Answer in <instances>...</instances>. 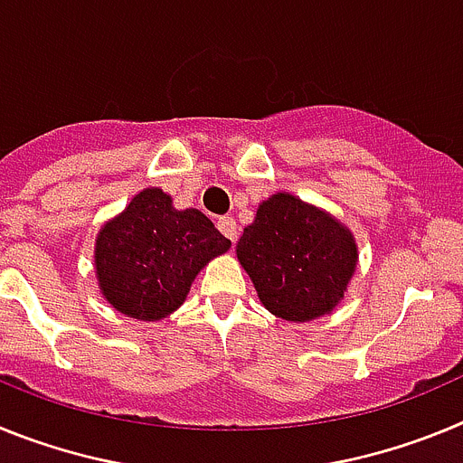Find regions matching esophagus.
I'll return each instance as SVG.
<instances>
[{
    "mask_svg": "<svg viewBox=\"0 0 463 463\" xmlns=\"http://www.w3.org/2000/svg\"><path fill=\"white\" fill-rule=\"evenodd\" d=\"M218 229L222 232L224 236H227L229 241H232V243H234L236 236H239V224H236L234 218H229V215H227V218L218 220Z\"/></svg>",
    "mask_w": 463,
    "mask_h": 463,
    "instance_id": "1",
    "label": "esophagus"
}]
</instances>
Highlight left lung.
<instances>
[{"instance_id": "left-lung-1", "label": "left lung", "mask_w": 463, "mask_h": 463, "mask_svg": "<svg viewBox=\"0 0 463 463\" xmlns=\"http://www.w3.org/2000/svg\"><path fill=\"white\" fill-rule=\"evenodd\" d=\"M236 257L267 310L289 322L331 313L357 267L353 232L329 213L278 192L243 229Z\"/></svg>"}]
</instances>
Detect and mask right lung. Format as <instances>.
I'll use <instances>...</instances> for the list:
<instances>
[{
    "label": "right lung",
    "instance_id": "1",
    "mask_svg": "<svg viewBox=\"0 0 463 463\" xmlns=\"http://www.w3.org/2000/svg\"><path fill=\"white\" fill-rule=\"evenodd\" d=\"M229 248L232 241L202 211H178L166 192L148 187L99 229L94 269L113 308L155 322L174 313L196 273Z\"/></svg>",
    "mask_w": 463,
    "mask_h": 463
}]
</instances>
